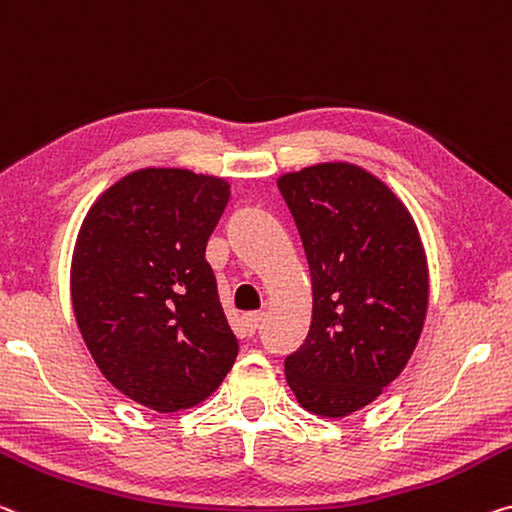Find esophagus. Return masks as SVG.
<instances>
[{
	"label": "esophagus",
	"mask_w": 512,
	"mask_h": 512,
	"mask_svg": "<svg viewBox=\"0 0 512 512\" xmlns=\"http://www.w3.org/2000/svg\"><path fill=\"white\" fill-rule=\"evenodd\" d=\"M262 319H264V312H248V314H243V319H241L243 335L253 337L255 332H257V328H259V323H262Z\"/></svg>",
	"instance_id": "obj_1"
}]
</instances>
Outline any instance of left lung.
Returning a JSON list of instances; mask_svg holds the SVG:
<instances>
[{
    "label": "left lung",
    "mask_w": 512,
    "mask_h": 512,
    "mask_svg": "<svg viewBox=\"0 0 512 512\" xmlns=\"http://www.w3.org/2000/svg\"><path fill=\"white\" fill-rule=\"evenodd\" d=\"M312 275V326L285 358L305 410L346 417L399 376L419 342L428 269L417 225L378 177L319 164L278 180Z\"/></svg>",
    "instance_id": "left-lung-1"
}]
</instances>
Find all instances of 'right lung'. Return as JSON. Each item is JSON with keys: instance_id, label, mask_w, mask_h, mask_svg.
<instances>
[{"instance_id": "1", "label": "right lung", "mask_w": 512, "mask_h": 512, "mask_svg": "<svg viewBox=\"0 0 512 512\" xmlns=\"http://www.w3.org/2000/svg\"><path fill=\"white\" fill-rule=\"evenodd\" d=\"M230 200L221 177L145 168L100 196L72 255V307L104 378L157 412L205 401L239 353L207 241Z\"/></svg>"}]
</instances>
